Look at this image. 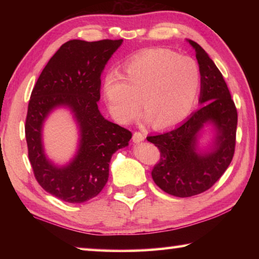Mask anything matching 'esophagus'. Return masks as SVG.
Returning <instances> with one entry per match:
<instances>
[{"label": "esophagus", "mask_w": 259, "mask_h": 259, "mask_svg": "<svg viewBox=\"0 0 259 259\" xmlns=\"http://www.w3.org/2000/svg\"><path fill=\"white\" fill-rule=\"evenodd\" d=\"M144 139H145V136H144L143 134L137 133V131H136V133H134V136H133V142H134V143L138 144V143H140V142H143Z\"/></svg>", "instance_id": "esophagus-1"}]
</instances>
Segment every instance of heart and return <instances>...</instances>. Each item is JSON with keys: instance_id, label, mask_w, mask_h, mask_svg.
<instances>
[{"instance_id": "b5f03b06", "label": "heart", "mask_w": 259, "mask_h": 259, "mask_svg": "<svg viewBox=\"0 0 259 259\" xmlns=\"http://www.w3.org/2000/svg\"><path fill=\"white\" fill-rule=\"evenodd\" d=\"M200 82V68L191 57L168 49H151L126 61L124 76L108 72L102 91L117 122L126 124L134 121L143 102L145 119L162 128L177 124L190 115Z\"/></svg>"}]
</instances>
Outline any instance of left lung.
<instances>
[{"mask_svg":"<svg viewBox=\"0 0 259 259\" xmlns=\"http://www.w3.org/2000/svg\"><path fill=\"white\" fill-rule=\"evenodd\" d=\"M187 42L198 59L202 106L177 128L146 138L161 153L152 170L153 181L177 198L200 194L222 177L233 159L238 124L235 105L222 73L198 43ZM207 125H212L214 137L208 147L200 149L198 140Z\"/></svg>","mask_w":259,"mask_h":259,"instance_id":"obj_1","label":"left lung"}]
</instances>
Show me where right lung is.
Instances as JSON below:
<instances>
[{"mask_svg": "<svg viewBox=\"0 0 259 259\" xmlns=\"http://www.w3.org/2000/svg\"><path fill=\"white\" fill-rule=\"evenodd\" d=\"M123 40H71L48 61L30 95L25 135L35 178L51 195L68 203L97 196L108 181L109 162L129 145L133 134L105 119L98 109L102 73ZM58 108L72 113L79 129L76 155L58 166L46 156L42 125Z\"/></svg>", "mask_w": 259, "mask_h": 259, "instance_id": "1", "label": "right lung"}]
</instances>
